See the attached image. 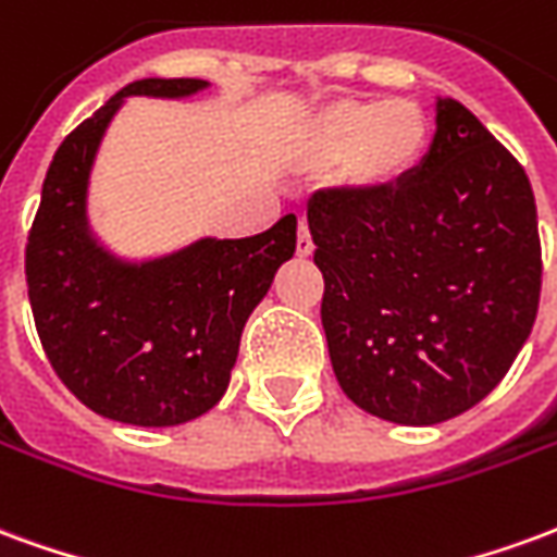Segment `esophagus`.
<instances>
[{"label":"esophagus","mask_w":557,"mask_h":557,"mask_svg":"<svg viewBox=\"0 0 557 557\" xmlns=\"http://www.w3.org/2000/svg\"><path fill=\"white\" fill-rule=\"evenodd\" d=\"M295 253L298 256H310L313 253V238H310V230H307V223H298V244H295Z\"/></svg>","instance_id":"esophagus-1"}]
</instances>
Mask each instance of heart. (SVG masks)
Masks as SVG:
<instances>
[{
  "instance_id": "obj_1",
  "label": "heart",
  "mask_w": 557,
  "mask_h": 557,
  "mask_svg": "<svg viewBox=\"0 0 557 557\" xmlns=\"http://www.w3.org/2000/svg\"><path fill=\"white\" fill-rule=\"evenodd\" d=\"M430 143V115L418 101L337 98L304 119L292 160L307 172L337 166L351 196L382 199L411 182Z\"/></svg>"
}]
</instances>
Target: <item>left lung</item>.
Masks as SVG:
<instances>
[{
    "instance_id": "obj_1",
    "label": "left lung",
    "mask_w": 557,
    "mask_h": 557,
    "mask_svg": "<svg viewBox=\"0 0 557 557\" xmlns=\"http://www.w3.org/2000/svg\"><path fill=\"white\" fill-rule=\"evenodd\" d=\"M325 277L322 327L343 394L375 418L432 426L498 385L540 304L525 170L454 98L406 187L319 190L307 206Z\"/></svg>"
}]
</instances>
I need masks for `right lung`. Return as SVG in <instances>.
<instances>
[{
	"label": "right lung",
	"mask_w": 557,
	"mask_h": 557,
	"mask_svg": "<svg viewBox=\"0 0 557 557\" xmlns=\"http://www.w3.org/2000/svg\"><path fill=\"white\" fill-rule=\"evenodd\" d=\"M206 79H137L53 154L26 244L38 337L67 391L101 418L178 426L230 387L242 331L295 253V214L250 238H199L158 259H119L89 226L95 154L125 98H190Z\"/></svg>",
	"instance_id": "obj_1"
}]
</instances>
